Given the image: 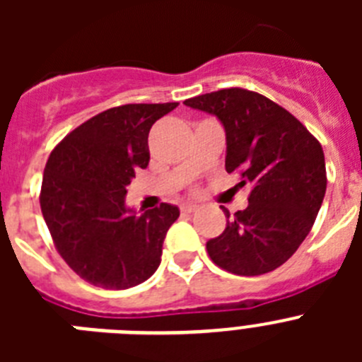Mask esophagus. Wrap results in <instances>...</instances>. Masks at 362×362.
<instances>
[{"label": "esophagus", "instance_id": "obj_1", "mask_svg": "<svg viewBox=\"0 0 362 362\" xmlns=\"http://www.w3.org/2000/svg\"><path fill=\"white\" fill-rule=\"evenodd\" d=\"M181 212L183 214L197 212V204H183V206H181Z\"/></svg>", "mask_w": 362, "mask_h": 362}]
</instances>
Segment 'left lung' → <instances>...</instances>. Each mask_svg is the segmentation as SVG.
Listing matches in <instances>:
<instances>
[{
    "mask_svg": "<svg viewBox=\"0 0 362 362\" xmlns=\"http://www.w3.org/2000/svg\"><path fill=\"white\" fill-rule=\"evenodd\" d=\"M217 116L226 132V172L250 185L248 206L223 209L226 228L206 243L210 259L235 276H261L286 263L312 230L326 192L317 137L267 95L232 86L185 101Z\"/></svg>",
    "mask_w": 362,
    "mask_h": 362,
    "instance_id": "obj_1",
    "label": "left lung"
}]
</instances>
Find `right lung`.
<instances>
[{
  "instance_id": "add662e5",
  "label": "right lung",
  "mask_w": 362,
  "mask_h": 362,
  "mask_svg": "<svg viewBox=\"0 0 362 362\" xmlns=\"http://www.w3.org/2000/svg\"><path fill=\"white\" fill-rule=\"evenodd\" d=\"M175 107L108 108L66 134L50 152L41 212L57 254L86 283L127 290L158 270L177 206L161 203L136 216L124 206V196L136 172L148 166L152 124Z\"/></svg>"
}]
</instances>
